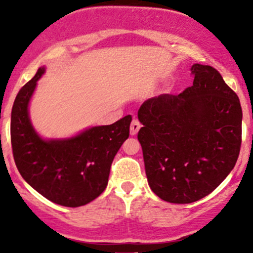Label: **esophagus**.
I'll list each match as a JSON object with an SVG mask.
<instances>
[{"mask_svg": "<svg viewBox=\"0 0 253 253\" xmlns=\"http://www.w3.org/2000/svg\"><path fill=\"white\" fill-rule=\"evenodd\" d=\"M140 127H141V124L139 123V120L134 119V120L132 121V124H130V128H129L130 135H135L136 133L139 132V129H140Z\"/></svg>", "mask_w": 253, "mask_h": 253, "instance_id": "34e87169", "label": "esophagus"}]
</instances>
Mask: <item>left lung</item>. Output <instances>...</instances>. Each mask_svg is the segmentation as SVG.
<instances>
[{
  "mask_svg": "<svg viewBox=\"0 0 253 253\" xmlns=\"http://www.w3.org/2000/svg\"><path fill=\"white\" fill-rule=\"evenodd\" d=\"M193 85L149 98L138 110V133L151 190L170 203L199 201L237 163L243 112L237 94L210 65L190 68Z\"/></svg>",
  "mask_w": 253,
  "mask_h": 253,
  "instance_id": "obj_1",
  "label": "left lung"
}]
</instances>
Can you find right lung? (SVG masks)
<instances>
[{"label": "right lung", "mask_w": 253, "mask_h": 253, "mask_svg": "<svg viewBox=\"0 0 253 253\" xmlns=\"http://www.w3.org/2000/svg\"><path fill=\"white\" fill-rule=\"evenodd\" d=\"M45 66L26 83L14 101L10 136L14 161L22 178L51 202L80 207L106 189L110 165L129 135L130 115L92 126L68 138H43L30 118V103Z\"/></svg>", "instance_id": "1"}]
</instances>
